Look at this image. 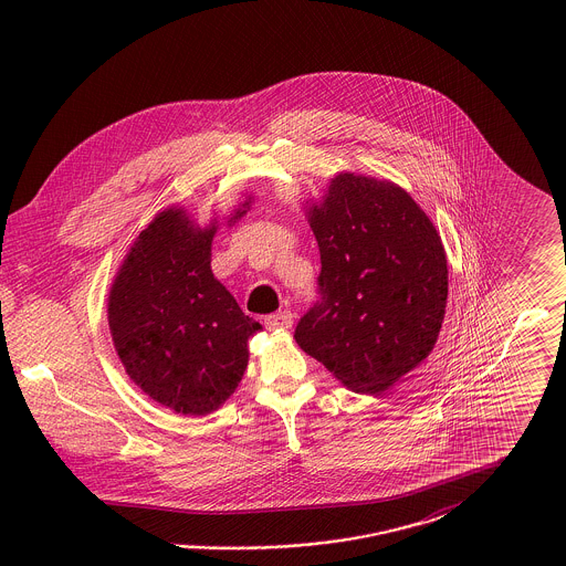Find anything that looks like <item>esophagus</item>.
Returning a JSON list of instances; mask_svg holds the SVG:
<instances>
[{
    "instance_id": "1",
    "label": "esophagus",
    "mask_w": 566,
    "mask_h": 566,
    "mask_svg": "<svg viewBox=\"0 0 566 566\" xmlns=\"http://www.w3.org/2000/svg\"><path fill=\"white\" fill-rule=\"evenodd\" d=\"M295 323V316L289 312V310H284V312H277V314H271L265 318V326L270 328V331H289L291 326Z\"/></svg>"
}]
</instances>
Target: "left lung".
I'll return each mask as SVG.
<instances>
[{
    "label": "left lung",
    "instance_id": "obj_1",
    "mask_svg": "<svg viewBox=\"0 0 566 566\" xmlns=\"http://www.w3.org/2000/svg\"><path fill=\"white\" fill-rule=\"evenodd\" d=\"M321 248V293L301 350L358 395H381L431 354L448 303L439 231L392 180L339 171L303 203Z\"/></svg>",
    "mask_w": 566,
    "mask_h": 566
}]
</instances>
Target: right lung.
I'll list each match as a JSON object with an SVG mask.
<instances>
[{"instance_id": "add662e5", "label": "right lung", "mask_w": 566, "mask_h": 566, "mask_svg": "<svg viewBox=\"0 0 566 566\" xmlns=\"http://www.w3.org/2000/svg\"><path fill=\"white\" fill-rule=\"evenodd\" d=\"M254 197L199 224L169 206L135 238L108 293V326L127 376L153 401L180 416H208L248 367V339L263 326L245 316L212 271V242Z\"/></svg>"}]
</instances>
